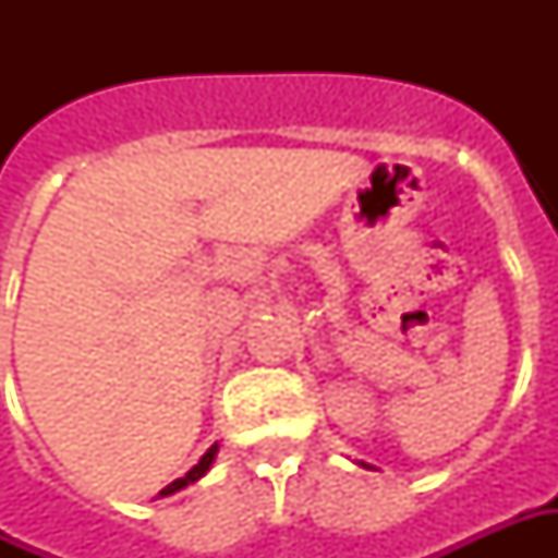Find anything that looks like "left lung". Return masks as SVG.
Returning <instances> with one entry per match:
<instances>
[{
  "mask_svg": "<svg viewBox=\"0 0 558 558\" xmlns=\"http://www.w3.org/2000/svg\"><path fill=\"white\" fill-rule=\"evenodd\" d=\"M359 466H364V469H374V466H371V463H364V460H359Z\"/></svg>",
  "mask_w": 558,
  "mask_h": 558,
  "instance_id": "left-lung-1",
  "label": "left lung"
}]
</instances>
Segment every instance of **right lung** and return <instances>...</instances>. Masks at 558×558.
Listing matches in <instances>:
<instances>
[{
	"label": "right lung",
	"mask_w": 558,
	"mask_h": 558,
	"mask_svg": "<svg viewBox=\"0 0 558 558\" xmlns=\"http://www.w3.org/2000/svg\"><path fill=\"white\" fill-rule=\"evenodd\" d=\"M215 457H218V442L211 445L206 454L199 457V463H196L194 469H187V475H182V478H175V481H172V484H167V487H163V490H160L158 496H172V493L184 490L187 484H194V481L203 478L208 469H211V463H215Z\"/></svg>",
	"instance_id": "1"
}]
</instances>
